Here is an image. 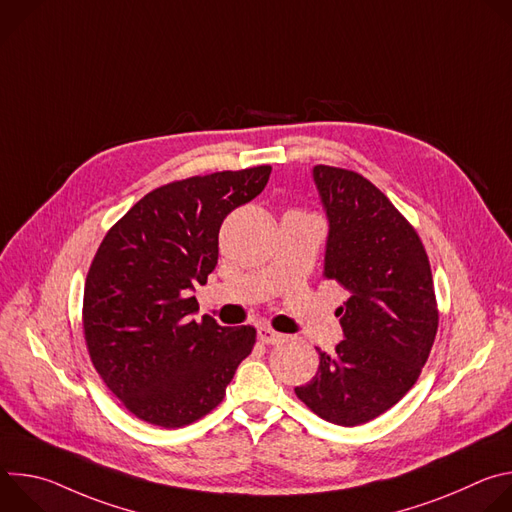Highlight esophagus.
I'll list each match as a JSON object with an SVG mask.
<instances>
[{"label": "esophagus", "mask_w": 512, "mask_h": 512, "mask_svg": "<svg viewBox=\"0 0 512 512\" xmlns=\"http://www.w3.org/2000/svg\"><path fill=\"white\" fill-rule=\"evenodd\" d=\"M257 338H259L263 344H279V342L285 340V334L275 332V330H271V328H267V326H261V328L257 330Z\"/></svg>", "instance_id": "34e87169"}]
</instances>
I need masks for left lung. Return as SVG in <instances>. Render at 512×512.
Wrapping results in <instances>:
<instances>
[{
    "instance_id": "left-lung-1",
    "label": "left lung",
    "mask_w": 512,
    "mask_h": 512,
    "mask_svg": "<svg viewBox=\"0 0 512 512\" xmlns=\"http://www.w3.org/2000/svg\"><path fill=\"white\" fill-rule=\"evenodd\" d=\"M330 223L324 277L350 298L336 310L344 340L320 352L316 377L296 395L318 417L367 423L415 385L437 334V302L425 247L407 218L364 176L316 166Z\"/></svg>"
}]
</instances>
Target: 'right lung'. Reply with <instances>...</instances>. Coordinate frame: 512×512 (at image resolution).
Here are the masks:
<instances>
[{"label": "right lung", "mask_w": 512, "mask_h": 512, "mask_svg": "<svg viewBox=\"0 0 512 512\" xmlns=\"http://www.w3.org/2000/svg\"><path fill=\"white\" fill-rule=\"evenodd\" d=\"M271 166L164 184L109 229L89 267L83 328L91 362L135 417L176 429L210 413L255 346V328L194 320L196 283L218 261L225 216L265 188Z\"/></svg>", "instance_id": "obj_1"}]
</instances>
